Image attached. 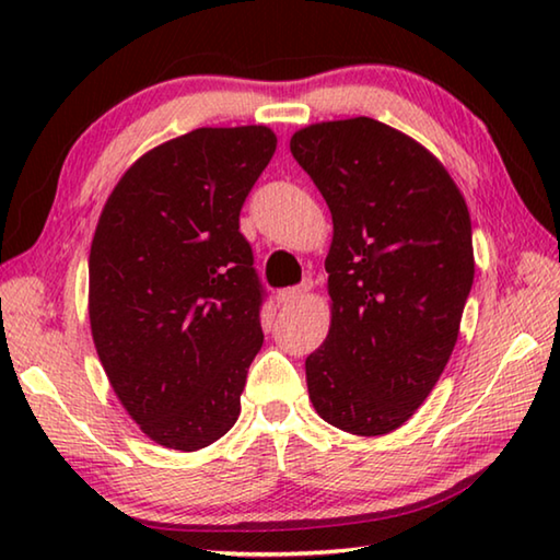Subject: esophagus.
Masks as SVG:
<instances>
[{
	"instance_id": "34e87169",
	"label": "esophagus",
	"mask_w": 560,
	"mask_h": 560,
	"mask_svg": "<svg viewBox=\"0 0 560 560\" xmlns=\"http://www.w3.org/2000/svg\"><path fill=\"white\" fill-rule=\"evenodd\" d=\"M306 291H308V287L306 283H303V287H291V289H281L279 291V303H296L299 299H303L306 296Z\"/></svg>"
}]
</instances>
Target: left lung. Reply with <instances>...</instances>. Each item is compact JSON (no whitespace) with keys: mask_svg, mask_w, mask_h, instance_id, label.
Returning <instances> with one entry per match:
<instances>
[{"mask_svg":"<svg viewBox=\"0 0 560 560\" xmlns=\"http://www.w3.org/2000/svg\"><path fill=\"white\" fill-rule=\"evenodd\" d=\"M291 153L334 217L330 328L306 358L308 397L334 428L377 438L428 400L457 343L467 202L428 148L365 116L301 128Z\"/></svg>","mask_w":560,"mask_h":560,"instance_id":"1","label":"left lung"}]
</instances>
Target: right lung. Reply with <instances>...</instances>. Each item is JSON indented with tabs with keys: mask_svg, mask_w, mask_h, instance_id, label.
<instances>
[{
	"mask_svg": "<svg viewBox=\"0 0 560 560\" xmlns=\"http://www.w3.org/2000/svg\"><path fill=\"white\" fill-rule=\"evenodd\" d=\"M273 150L267 126L189 130L138 158L98 217L93 343L120 405L167 450H202L240 417L264 343L240 212Z\"/></svg>",
	"mask_w": 560,
	"mask_h": 560,
	"instance_id": "obj_1",
	"label": "right lung"
}]
</instances>
